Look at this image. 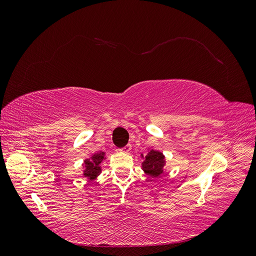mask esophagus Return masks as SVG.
<instances>
[{
	"label": "esophagus",
	"mask_w": 256,
	"mask_h": 256,
	"mask_svg": "<svg viewBox=\"0 0 256 256\" xmlns=\"http://www.w3.org/2000/svg\"><path fill=\"white\" fill-rule=\"evenodd\" d=\"M122 152H129L130 150H131V144H128V145H126L125 147H124V148H122L120 150Z\"/></svg>",
	"instance_id": "1"
}]
</instances>
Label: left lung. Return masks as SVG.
<instances>
[{"label": "left lung", "mask_w": 256, "mask_h": 256, "mask_svg": "<svg viewBox=\"0 0 256 256\" xmlns=\"http://www.w3.org/2000/svg\"><path fill=\"white\" fill-rule=\"evenodd\" d=\"M141 158L143 159L141 168L143 172L152 178H158L162 174L166 173L164 166L166 164V156L164 152L156 150H147V154H141Z\"/></svg>", "instance_id": "obj_1"}]
</instances>
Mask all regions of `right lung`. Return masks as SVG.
Masks as SVG:
<instances>
[{"label":"right lung","mask_w":256,"mask_h":256,"mask_svg":"<svg viewBox=\"0 0 256 256\" xmlns=\"http://www.w3.org/2000/svg\"><path fill=\"white\" fill-rule=\"evenodd\" d=\"M106 159V152H95L90 158L85 159L82 164L83 176L90 182L95 180L102 173V164Z\"/></svg>","instance_id":"right-lung-1"}]
</instances>
